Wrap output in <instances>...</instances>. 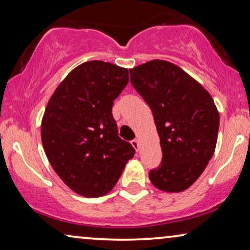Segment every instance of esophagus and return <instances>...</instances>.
Wrapping results in <instances>:
<instances>
[{"label":"esophagus","mask_w":250,"mask_h":250,"mask_svg":"<svg viewBox=\"0 0 250 250\" xmlns=\"http://www.w3.org/2000/svg\"><path fill=\"white\" fill-rule=\"evenodd\" d=\"M131 143H132V146H134V149L136 150V151H139V140L138 139H134Z\"/></svg>","instance_id":"34e87169"}]
</instances>
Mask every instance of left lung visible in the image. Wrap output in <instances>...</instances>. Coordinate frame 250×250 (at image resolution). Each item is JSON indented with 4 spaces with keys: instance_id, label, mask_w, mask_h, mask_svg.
<instances>
[{
    "instance_id": "8db88e82",
    "label": "left lung",
    "mask_w": 250,
    "mask_h": 250,
    "mask_svg": "<svg viewBox=\"0 0 250 250\" xmlns=\"http://www.w3.org/2000/svg\"><path fill=\"white\" fill-rule=\"evenodd\" d=\"M131 83L151 109L163 158L149 179L181 192L196 182L214 155L220 115L210 94L183 69L151 60L129 69Z\"/></svg>"
}]
</instances>
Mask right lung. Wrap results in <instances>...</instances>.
<instances>
[{
    "mask_svg": "<svg viewBox=\"0 0 250 250\" xmlns=\"http://www.w3.org/2000/svg\"><path fill=\"white\" fill-rule=\"evenodd\" d=\"M128 70L104 61L80 64L50 98L41 126L44 151L63 183L83 197L111 191L135 150L118 136L114 100Z\"/></svg>",
    "mask_w": 250,
    "mask_h": 250,
    "instance_id": "add662e5",
    "label": "right lung"
}]
</instances>
